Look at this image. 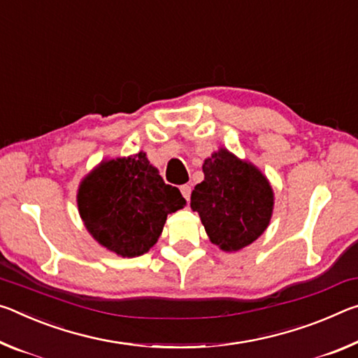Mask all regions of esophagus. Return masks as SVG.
Returning <instances> with one entry per match:
<instances>
[{"label": "esophagus", "instance_id": "34e87169", "mask_svg": "<svg viewBox=\"0 0 358 358\" xmlns=\"http://www.w3.org/2000/svg\"><path fill=\"white\" fill-rule=\"evenodd\" d=\"M180 193H182V196L185 198L187 201L190 200V195H192V187L190 185H180Z\"/></svg>", "mask_w": 358, "mask_h": 358}]
</instances>
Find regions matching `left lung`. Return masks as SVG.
Returning a JSON list of instances; mask_svg holds the SVG:
<instances>
[{
    "instance_id": "1",
    "label": "left lung",
    "mask_w": 358,
    "mask_h": 358,
    "mask_svg": "<svg viewBox=\"0 0 358 358\" xmlns=\"http://www.w3.org/2000/svg\"><path fill=\"white\" fill-rule=\"evenodd\" d=\"M204 180L192 192L210 241L239 250L265 231L273 213V190L259 169L225 149L204 160Z\"/></svg>"
}]
</instances>
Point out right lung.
<instances>
[{"instance_id":"right-lung-1","label":"right lung","mask_w":358,"mask_h":358,"mask_svg":"<svg viewBox=\"0 0 358 358\" xmlns=\"http://www.w3.org/2000/svg\"><path fill=\"white\" fill-rule=\"evenodd\" d=\"M145 154L101 163L80 184L78 206L87 230L104 248L138 257L157 243L169 213L184 208Z\"/></svg>"}]
</instances>
